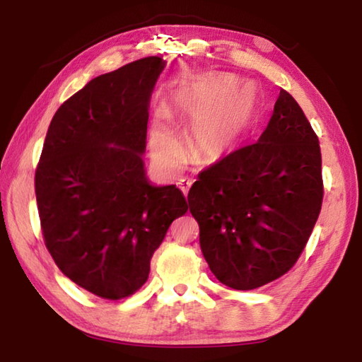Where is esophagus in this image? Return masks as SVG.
<instances>
[{
	"label": "esophagus",
	"instance_id": "obj_1",
	"mask_svg": "<svg viewBox=\"0 0 362 362\" xmlns=\"http://www.w3.org/2000/svg\"><path fill=\"white\" fill-rule=\"evenodd\" d=\"M192 180H180L179 182V188L182 189V193L185 194V196H188V192H189V188H192Z\"/></svg>",
	"mask_w": 362,
	"mask_h": 362
}]
</instances>
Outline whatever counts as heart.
Returning <instances> with one entry per match:
<instances>
[{
	"instance_id": "obj_1",
	"label": "heart",
	"mask_w": 362,
	"mask_h": 362,
	"mask_svg": "<svg viewBox=\"0 0 362 362\" xmlns=\"http://www.w3.org/2000/svg\"><path fill=\"white\" fill-rule=\"evenodd\" d=\"M235 84L236 78L218 76L212 83L209 93L196 100H182L175 108L177 113L192 122L188 144L196 164L222 161L240 144L244 127L254 112L255 99L250 86L246 84L236 88L221 103L219 100L235 88ZM150 146L153 158L166 169H177L185 156L179 134L173 129L164 115L156 116L153 121Z\"/></svg>"
}]
</instances>
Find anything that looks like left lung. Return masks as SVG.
Listing matches in <instances>:
<instances>
[{"mask_svg": "<svg viewBox=\"0 0 362 362\" xmlns=\"http://www.w3.org/2000/svg\"><path fill=\"white\" fill-rule=\"evenodd\" d=\"M322 194L320 140L281 89L259 142L204 169L189 188V212L211 272L236 291L283 276L308 243Z\"/></svg>", "mask_w": 362, "mask_h": 362, "instance_id": "8db88e82", "label": "left lung"}]
</instances>
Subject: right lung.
Segmentation results:
<instances>
[{
	"label": "right lung",
	"mask_w": 362,
	"mask_h": 362,
	"mask_svg": "<svg viewBox=\"0 0 362 362\" xmlns=\"http://www.w3.org/2000/svg\"><path fill=\"white\" fill-rule=\"evenodd\" d=\"M164 65L151 56L90 79L54 115L36 168L49 254L66 278L107 300L146 283L153 254L188 211L175 185H151L142 159Z\"/></svg>",
	"instance_id": "1"
}]
</instances>
